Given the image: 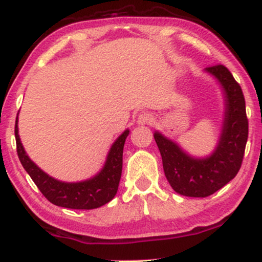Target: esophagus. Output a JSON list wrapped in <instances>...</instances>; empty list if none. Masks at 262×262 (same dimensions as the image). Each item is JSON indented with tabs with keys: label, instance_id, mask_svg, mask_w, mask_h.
<instances>
[{
	"label": "esophagus",
	"instance_id": "1",
	"mask_svg": "<svg viewBox=\"0 0 262 262\" xmlns=\"http://www.w3.org/2000/svg\"><path fill=\"white\" fill-rule=\"evenodd\" d=\"M152 120H154V118H152V115L150 113H148V112H142V113L139 114L137 118V124L138 125H149L152 123Z\"/></svg>",
	"mask_w": 262,
	"mask_h": 262
}]
</instances>
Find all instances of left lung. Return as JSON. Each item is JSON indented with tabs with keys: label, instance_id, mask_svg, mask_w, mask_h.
Wrapping results in <instances>:
<instances>
[{
	"label": "left lung",
	"instance_id": "obj_1",
	"mask_svg": "<svg viewBox=\"0 0 262 262\" xmlns=\"http://www.w3.org/2000/svg\"><path fill=\"white\" fill-rule=\"evenodd\" d=\"M205 71L219 81L225 98L222 132L212 154L195 158L159 131L154 134L169 185L176 192L189 198H207L235 178L248 139L246 101L239 84L223 64Z\"/></svg>",
	"mask_w": 262,
	"mask_h": 262
}]
</instances>
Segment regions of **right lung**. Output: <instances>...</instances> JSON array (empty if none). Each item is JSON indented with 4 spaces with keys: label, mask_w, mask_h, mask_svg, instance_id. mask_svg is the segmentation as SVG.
I'll return each instance as SVG.
<instances>
[{
    "label": "right lung",
    "mask_w": 262,
    "mask_h": 262,
    "mask_svg": "<svg viewBox=\"0 0 262 262\" xmlns=\"http://www.w3.org/2000/svg\"><path fill=\"white\" fill-rule=\"evenodd\" d=\"M130 130H125L108 151L103 167L93 178L83 182L67 183L43 172L26 154L19 137L18 117L15 121L16 151L23 167L46 199L53 205L71 209H95L114 199L123 169V150Z\"/></svg>",
    "instance_id": "add662e5"
}]
</instances>
